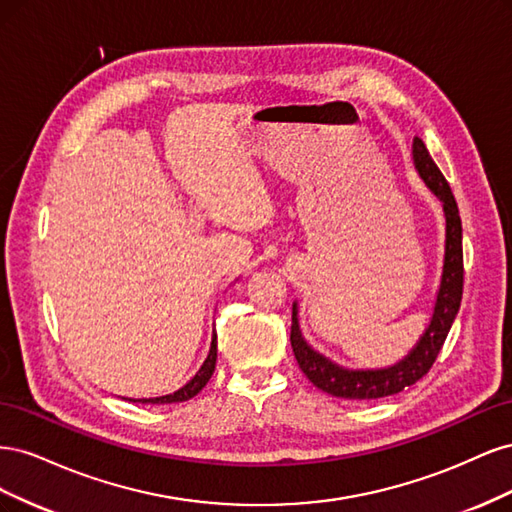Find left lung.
Listing matches in <instances>:
<instances>
[{
	"label": "left lung",
	"mask_w": 512,
	"mask_h": 512,
	"mask_svg": "<svg viewBox=\"0 0 512 512\" xmlns=\"http://www.w3.org/2000/svg\"><path fill=\"white\" fill-rule=\"evenodd\" d=\"M412 149H414L412 156H414V166L418 170V175L425 179L429 190L442 200L444 215H446L444 273H442L436 309H433L429 329L421 337L418 346L410 352L408 359L397 363L395 367L378 369V371L342 369L324 359V356H320L318 352H314L301 337L297 309H292L290 344H292L294 359H297L301 371L307 376L309 382L333 397L356 399V401L378 399V397H389V395L401 393L404 389H408V386L416 384L431 369V365L436 363L438 354L444 346V339L448 331H451L453 320L459 312L461 294H463V245H461V218H459L457 200L451 192V185H448V181L440 173L436 162L431 160L425 143L418 136H414Z\"/></svg>",
	"instance_id": "1"
}]
</instances>
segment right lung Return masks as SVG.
<instances>
[{
    "label": "right lung",
    "instance_id": "add662e5",
    "mask_svg": "<svg viewBox=\"0 0 512 512\" xmlns=\"http://www.w3.org/2000/svg\"><path fill=\"white\" fill-rule=\"evenodd\" d=\"M215 359H218V342H215V335L211 339V350H209V356L207 361L203 363V367L198 369V374L183 386V389H179L177 393L173 395H164V397H153V399H138L141 404H175V401H185L190 399L194 395H198L200 391L205 389V384L209 382V378L213 376L215 371Z\"/></svg>",
    "mask_w": 512,
    "mask_h": 512
}]
</instances>
